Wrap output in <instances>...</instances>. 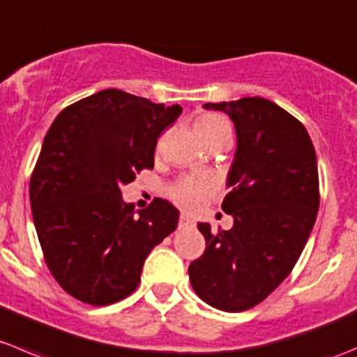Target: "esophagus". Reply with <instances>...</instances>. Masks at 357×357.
Here are the masks:
<instances>
[{
    "label": "esophagus",
    "mask_w": 357,
    "mask_h": 357,
    "mask_svg": "<svg viewBox=\"0 0 357 357\" xmlns=\"http://www.w3.org/2000/svg\"><path fill=\"white\" fill-rule=\"evenodd\" d=\"M194 225V220L189 217V215H180L178 218V227L183 229V227H192Z\"/></svg>",
    "instance_id": "34e87169"
}]
</instances>
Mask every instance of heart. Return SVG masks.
Returning a JSON list of instances; mask_svg holds the SVG:
<instances>
[{
	"instance_id": "obj_1",
	"label": "heart",
	"mask_w": 357,
	"mask_h": 357,
	"mask_svg": "<svg viewBox=\"0 0 357 357\" xmlns=\"http://www.w3.org/2000/svg\"><path fill=\"white\" fill-rule=\"evenodd\" d=\"M194 132L208 146L213 140L231 135V126H229L227 119L222 118V116L215 114V112H203L194 119ZM213 180L189 175V177L180 178L177 183L172 185L170 197L183 210H196L208 197L213 196Z\"/></svg>"
}]
</instances>
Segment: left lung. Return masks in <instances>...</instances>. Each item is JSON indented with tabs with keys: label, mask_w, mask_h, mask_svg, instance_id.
Returning a JSON list of instances; mask_svg holds the SVG:
<instances>
[{
	"label": "left lung",
	"mask_w": 357,
	"mask_h": 357,
	"mask_svg": "<svg viewBox=\"0 0 357 357\" xmlns=\"http://www.w3.org/2000/svg\"><path fill=\"white\" fill-rule=\"evenodd\" d=\"M204 107L224 111L234 123L231 192L222 203L234 225L211 232L210 224H197L206 250L190 262L189 280L208 305L241 312L283 283L309 239L319 208L316 151L305 126L267 98Z\"/></svg>",
	"instance_id": "1"
}]
</instances>
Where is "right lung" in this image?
<instances>
[{"label": "right lung", "instance_id": "add662e5", "mask_svg": "<svg viewBox=\"0 0 357 357\" xmlns=\"http://www.w3.org/2000/svg\"><path fill=\"white\" fill-rule=\"evenodd\" d=\"M182 112L107 88L67 105L52 123L29 183L45 262L70 297L109 305L140 283L147 255L177 229L178 210L156 197L133 210L121 187L154 168L161 132Z\"/></svg>", "mask_w": 357, "mask_h": 357}]
</instances>
